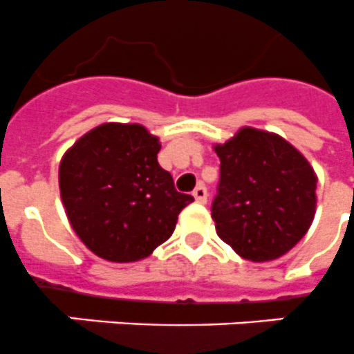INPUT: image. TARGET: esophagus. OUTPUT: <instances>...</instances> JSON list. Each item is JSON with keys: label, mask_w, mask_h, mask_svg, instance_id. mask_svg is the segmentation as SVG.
Wrapping results in <instances>:
<instances>
[{"label": "esophagus", "mask_w": 354, "mask_h": 354, "mask_svg": "<svg viewBox=\"0 0 354 354\" xmlns=\"http://www.w3.org/2000/svg\"><path fill=\"white\" fill-rule=\"evenodd\" d=\"M192 196L198 203H207V189L205 185H198L194 191H192Z\"/></svg>", "instance_id": "1"}]
</instances>
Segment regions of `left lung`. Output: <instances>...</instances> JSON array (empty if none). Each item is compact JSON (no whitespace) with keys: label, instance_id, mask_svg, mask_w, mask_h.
I'll return each instance as SVG.
<instances>
[{"label":"left lung","instance_id":"left-lung-1","mask_svg":"<svg viewBox=\"0 0 354 354\" xmlns=\"http://www.w3.org/2000/svg\"><path fill=\"white\" fill-rule=\"evenodd\" d=\"M214 151L220 183L211 212L218 236L252 261L291 251L317 209V174L309 162L283 138L251 127Z\"/></svg>","mask_w":354,"mask_h":354}]
</instances>
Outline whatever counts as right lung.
<instances>
[{
  "label": "right lung",
  "mask_w": 354,
  "mask_h": 354,
  "mask_svg": "<svg viewBox=\"0 0 354 354\" xmlns=\"http://www.w3.org/2000/svg\"><path fill=\"white\" fill-rule=\"evenodd\" d=\"M156 136L138 123H103L65 152L59 192L82 242L109 261L147 258L171 238L194 198L160 167Z\"/></svg>",
  "instance_id": "add662e5"
}]
</instances>
